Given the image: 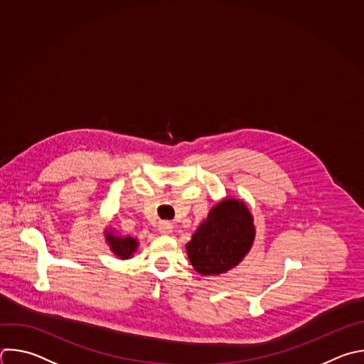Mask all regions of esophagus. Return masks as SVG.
<instances>
[{
  "label": "esophagus",
  "instance_id": "esophagus-1",
  "mask_svg": "<svg viewBox=\"0 0 364 364\" xmlns=\"http://www.w3.org/2000/svg\"><path fill=\"white\" fill-rule=\"evenodd\" d=\"M159 231L161 234H170L173 231V225L170 223H167V221H163V223L159 224Z\"/></svg>",
  "mask_w": 364,
  "mask_h": 364
}]
</instances>
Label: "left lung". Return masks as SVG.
I'll return each instance as SVG.
<instances>
[{"label":"left lung","mask_w":364,"mask_h":364,"mask_svg":"<svg viewBox=\"0 0 364 364\" xmlns=\"http://www.w3.org/2000/svg\"><path fill=\"white\" fill-rule=\"evenodd\" d=\"M255 234L246 204L225 198L211 208L186 246L190 263L204 276L225 273L249 253Z\"/></svg>","instance_id":"obj_1"}]
</instances>
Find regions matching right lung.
Here are the masks:
<instances>
[{
	"label": "right lung",
	"mask_w": 364,
	"mask_h": 364,
	"mask_svg": "<svg viewBox=\"0 0 364 364\" xmlns=\"http://www.w3.org/2000/svg\"><path fill=\"white\" fill-rule=\"evenodd\" d=\"M105 238H107V241L109 243L111 250L119 259H130V256L137 249L136 238H132V237H117L112 232H107Z\"/></svg>",
	"instance_id": "right-lung-1"
}]
</instances>
